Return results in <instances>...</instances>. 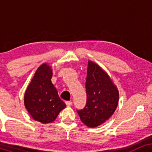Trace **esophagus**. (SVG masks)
Here are the masks:
<instances>
[{"label": "esophagus", "mask_w": 152, "mask_h": 152, "mask_svg": "<svg viewBox=\"0 0 152 152\" xmlns=\"http://www.w3.org/2000/svg\"><path fill=\"white\" fill-rule=\"evenodd\" d=\"M72 102H70V101H66V104L68 107H70V106L72 105Z\"/></svg>", "instance_id": "34e87169"}]
</instances>
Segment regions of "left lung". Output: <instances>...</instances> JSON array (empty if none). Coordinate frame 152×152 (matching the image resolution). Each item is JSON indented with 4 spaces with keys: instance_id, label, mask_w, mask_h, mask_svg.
<instances>
[{
    "instance_id": "obj_1",
    "label": "left lung",
    "mask_w": 152,
    "mask_h": 152,
    "mask_svg": "<svg viewBox=\"0 0 152 152\" xmlns=\"http://www.w3.org/2000/svg\"><path fill=\"white\" fill-rule=\"evenodd\" d=\"M86 104L77 113L83 123L94 128L109 119L119 100V91L107 72L98 64L88 61L86 81Z\"/></svg>"
}]
</instances>
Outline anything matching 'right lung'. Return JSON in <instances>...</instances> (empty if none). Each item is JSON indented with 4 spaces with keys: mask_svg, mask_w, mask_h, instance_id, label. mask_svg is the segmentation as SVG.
I'll return each instance as SVG.
<instances>
[{
    "mask_svg": "<svg viewBox=\"0 0 152 152\" xmlns=\"http://www.w3.org/2000/svg\"><path fill=\"white\" fill-rule=\"evenodd\" d=\"M52 67L44 63L39 66L26 90L24 104L36 121L48 124L55 120L66 105L60 99L51 82Z\"/></svg>",
    "mask_w": 152,
    "mask_h": 152,
    "instance_id": "add662e5",
    "label": "right lung"
}]
</instances>
